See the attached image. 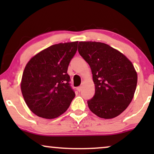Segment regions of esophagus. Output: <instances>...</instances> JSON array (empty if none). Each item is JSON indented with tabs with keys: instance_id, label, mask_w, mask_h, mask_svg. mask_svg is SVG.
<instances>
[{
	"instance_id": "1",
	"label": "esophagus",
	"mask_w": 154,
	"mask_h": 154,
	"mask_svg": "<svg viewBox=\"0 0 154 154\" xmlns=\"http://www.w3.org/2000/svg\"><path fill=\"white\" fill-rule=\"evenodd\" d=\"M82 88H83V86H79V87L77 88V90L79 92H81L82 90Z\"/></svg>"
}]
</instances>
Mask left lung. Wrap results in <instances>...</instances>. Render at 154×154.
<instances>
[{"label": "left lung", "mask_w": 154, "mask_h": 154, "mask_svg": "<svg viewBox=\"0 0 154 154\" xmlns=\"http://www.w3.org/2000/svg\"><path fill=\"white\" fill-rule=\"evenodd\" d=\"M79 54L90 65L95 94L88 101L98 117L111 119L127 109L133 99L137 73L132 63L119 50L100 42L81 41Z\"/></svg>", "instance_id": "left-lung-1"}]
</instances>
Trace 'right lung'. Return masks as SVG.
<instances>
[{"label":"right lung","mask_w":154,"mask_h":154,"mask_svg":"<svg viewBox=\"0 0 154 154\" xmlns=\"http://www.w3.org/2000/svg\"><path fill=\"white\" fill-rule=\"evenodd\" d=\"M78 41L51 45L27 63L21 90L29 109L38 116L53 119L70 106L75 93L69 85V63L77 50Z\"/></svg>","instance_id":"1"}]
</instances>
